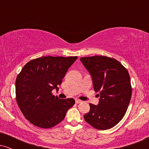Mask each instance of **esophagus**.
<instances>
[{
  "label": "esophagus",
  "instance_id": "obj_1",
  "mask_svg": "<svg viewBox=\"0 0 149 149\" xmlns=\"http://www.w3.org/2000/svg\"><path fill=\"white\" fill-rule=\"evenodd\" d=\"M82 101L80 100H76V104H79V103H81Z\"/></svg>",
  "mask_w": 149,
  "mask_h": 149
}]
</instances>
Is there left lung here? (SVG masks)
<instances>
[{"instance_id":"8db88e82","label":"left lung","mask_w":149,"mask_h":149,"mask_svg":"<svg viewBox=\"0 0 149 149\" xmlns=\"http://www.w3.org/2000/svg\"><path fill=\"white\" fill-rule=\"evenodd\" d=\"M91 75L94 90L100 97L98 105L90 104L84 119L100 130L117 125L125 114L132 96L130 77L118 61L106 56L81 57Z\"/></svg>"}]
</instances>
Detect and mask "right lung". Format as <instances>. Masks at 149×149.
Returning <instances> with one entry per match:
<instances>
[{"label": "right lung", "mask_w": 149, "mask_h": 149, "mask_svg": "<svg viewBox=\"0 0 149 149\" xmlns=\"http://www.w3.org/2000/svg\"><path fill=\"white\" fill-rule=\"evenodd\" d=\"M77 58L46 56L31 60L22 68L15 82L16 100L31 123L50 128L64 119L75 100H61L52 91L59 89L58 85Z\"/></svg>", "instance_id": "obj_1"}]
</instances>
